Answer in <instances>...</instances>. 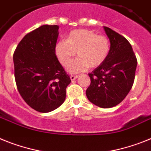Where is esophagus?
Masks as SVG:
<instances>
[{
    "label": "esophagus",
    "instance_id": "esophagus-1",
    "mask_svg": "<svg viewBox=\"0 0 151 151\" xmlns=\"http://www.w3.org/2000/svg\"><path fill=\"white\" fill-rule=\"evenodd\" d=\"M77 78H78V76H70V78H71V80H72V81L76 80Z\"/></svg>",
    "mask_w": 151,
    "mask_h": 151
}]
</instances>
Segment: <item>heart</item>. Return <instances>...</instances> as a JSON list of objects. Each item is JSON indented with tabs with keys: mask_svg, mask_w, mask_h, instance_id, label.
Here are the masks:
<instances>
[{
	"mask_svg": "<svg viewBox=\"0 0 151 151\" xmlns=\"http://www.w3.org/2000/svg\"><path fill=\"white\" fill-rule=\"evenodd\" d=\"M110 40L89 29H76L69 33L66 40H61L55 45V54L61 65L67 66L76 52L79 57L69 64L67 71L79 73L101 65L109 56Z\"/></svg>",
	"mask_w": 151,
	"mask_h": 151,
	"instance_id": "b5f03b06",
	"label": "heart"
}]
</instances>
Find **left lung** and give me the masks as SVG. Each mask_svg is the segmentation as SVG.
Returning a JSON list of instances; mask_svg holds the SVG:
<instances>
[{
	"mask_svg": "<svg viewBox=\"0 0 151 151\" xmlns=\"http://www.w3.org/2000/svg\"><path fill=\"white\" fill-rule=\"evenodd\" d=\"M104 29L110 40V52L107 60L88 74L91 84L86 96L94 105L108 109L118 105L129 93L137 61L127 39L107 27Z\"/></svg>",
	"mask_w": 151,
	"mask_h": 151,
	"instance_id": "left-lung-1",
	"label": "left lung"
}]
</instances>
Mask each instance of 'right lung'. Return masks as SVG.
Returning <instances> with one entry per match:
<instances>
[{"label":"right lung","mask_w":151,"mask_h":151,"mask_svg":"<svg viewBox=\"0 0 151 151\" xmlns=\"http://www.w3.org/2000/svg\"><path fill=\"white\" fill-rule=\"evenodd\" d=\"M59 26L42 25L27 33L14 53V76L21 97L32 109L46 113L64 102L71 82L55 54Z\"/></svg>","instance_id":"1"}]
</instances>
